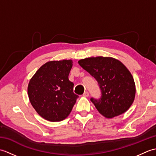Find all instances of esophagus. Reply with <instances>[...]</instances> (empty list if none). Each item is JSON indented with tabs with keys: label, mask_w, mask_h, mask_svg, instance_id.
I'll list each match as a JSON object with an SVG mask.
<instances>
[{
	"label": "esophagus",
	"mask_w": 156,
	"mask_h": 156,
	"mask_svg": "<svg viewBox=\"0 0 156 156\" xmlns=\"http://www.w3.org/2000/svg\"><path fill=\"white\" fill-rule=\"evenodd\" d=\"M83 96H84V97H88V96H89V93H88L87 91H86V92H84Z\"/></svg>",
	"instance_id": "esophagus-1"
}]
</instances>
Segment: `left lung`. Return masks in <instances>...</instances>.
<instances>
[{
	"label": "left lung",
	"instance_id": "8db88e82",
	"mask_svg": "<svg viewBox=\"0 0 156 156\" xmlns=\"http://www.w3.org/2000/svg\"><path fill=\"white\" fill-rule=\"evenodd\" d=\"M78 64L93 76L100 87L101 98L90 99L99 113L111 119L130 108L136 88L133 76L121 62L111 57L98 56L82 59Z\"/></svg>",
	"mask_w": 156,
	"mask_h": 156
}]
</instances>
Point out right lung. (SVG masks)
<instances>
[{"label": "right lung", "instance_id": "add662e5", "mask_svg": "<svg viewBox=\"0 0 156 156\" xmlns=\"http://www.w3.org/2000/svg\"><path fill=\"white\" fill-rule=\"evenodd\" d=\"M72 63V59L46 62L29 80V101L36 112L45 120H64L78 98L73 92L74 84L68 79Z\"/></svg>", "mask_w": 156, "mask_h": 156}]
</instances>
